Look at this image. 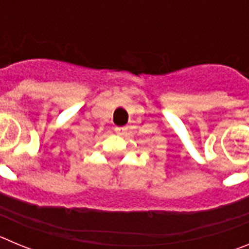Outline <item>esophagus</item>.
Instances as JSON below:
<instances>
[{
  "instance_id": "34e87169",
  "label": "esophagus",
  "mask_w": 249,
  "mask_h": 249,
  "mask_svg": "<svg viewBox=\"0 0 249 249\" xmlns=\"http://www.w3.org/2000/svg\"><path fill=\"white\" fill-rule=\"evenodd\" d=\"M114 132H116L117 135L123 136L127 132V128L126 127H116V128H114Z\"/></svg>"
}]
</instances>
